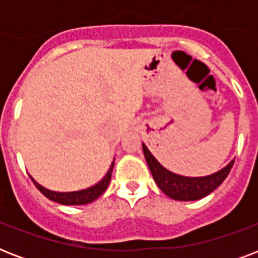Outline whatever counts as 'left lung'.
<instances>
[{
    "instance_id": "obj_1",
    "label": "left lung",
    "mask_w": 258,
    "mask_h": 258,
    "mask_svg": "<svg viewBox=\"0 0 258 258\" xmlns=\"http://www.w3.org/2000/svg\"><path fill=\"white\" fill-rule=\"evenodd\" d=\"M143 154L149 169L153 174L154 180L157 182L158 187L165 192L166 196L175 201H197L209 196L213 192L228 176L233 167L234 161H230L224 169L206 176H183L170 171L155 159L150 153L147 146L142 143Z\"/></svg>"
}]
</instances>
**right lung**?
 <instances>
[{
  "label": "right lung",
  "mask_w": 258,
  "mask_h": 258,
  "mask_svg": "<svg viewBox=\"0 0 258 258\" xmlns=\"http://www.w3.org/2000/svg\"><path fill=\"white\" fill-rule=\"evenodd\" d=\"M113 165H115V162L111 163L107 174H105L96 184H93L91 187L83 188V190H78V191H53V190H48V188L42 187L41 184L37 183L32 176H30V179L33 180V183L36 184V187H37L46 198H49L50 201H54V202H57V204L61 205H87L93 202V201L96 200V198H99V197L105 191V188H107L109 180H111V174H112Z\"/></svg>",
  "instance_id": "add662e5"
}]
</instances>
